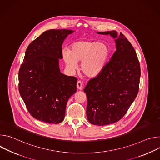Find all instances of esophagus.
<instances>
[{"label":"esophagus","mask_w":160,"mask_h":160,"mask_svg":"<svg viewBox=\"0 0 160 160\" xmlns=\"http://www.w3.org/2000/svg\"><path fill=\"white\" fill-rule=\"evenodd\" d=\"M77 88L79 89V90H82L83 88V84L82 83L81 81H78L77 82Z\"/></svg>","instance_id":"obj_1"}]
</instances>
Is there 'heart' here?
Wrapping results in <instances>:
<instances>
[{
  "label": "heart",
  "mask_w": 160,
  "mask_h": 160,
  "mask_svg": "<svg viewBox=\"0 0 160 160\" xmlns=\"http://www.w3.org/2000/svg\"><path fill=\"white\" fill-rule=\"evenodd\" d=\"M110 50L104 43L98 41L80 40L71 45V49H64L62 57L67 67L75 70L77 62H81L80 70L88 77L98 75L105 68Z\"/></svg>",
  "instance_id": "heart-1"
}]
</instances>
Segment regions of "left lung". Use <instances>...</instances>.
Here are the masks:
<instances>
[{
  "label": "left lung",
  "instance_id": "left-lung-1",
  "mask_svg": "<svg viewBox=\"0 0 160 160\" xmlns=\"http://www.w3.org/2000/svg\"><path fill=\"white\" fill-rule=\"evenodd\" d=\"M116 38V51L104 70L89 80L83 91L87 98V117L91 124L106 125L119 121L139 92V61L132 44L122 33L98 32Z\"/></svg>",
  "mask_w": 160,
  "mask_h": 160
}]
</instances>
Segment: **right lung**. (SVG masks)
Returning <instances> with one entry per match:
<instances>
[{
  "instance_id": "obj_1",
  "label": "right lung",
  "mask_w": 160,
  "mask_h": 160,
  "mask_svg": "<svg viewBox=\"0 0 160 160\" xmlns=\"http://www.w3.org/2000/svg\"><path fill=\"white\" fill-rule=\"evenodd\" d=\"M73 32L45 31L26 50L18 73L19 91L28 112L38 120L62 122L67 102L76 92L77 78L62 74L59 68L63 41Z\"/></svg>"
}]
</instances>
